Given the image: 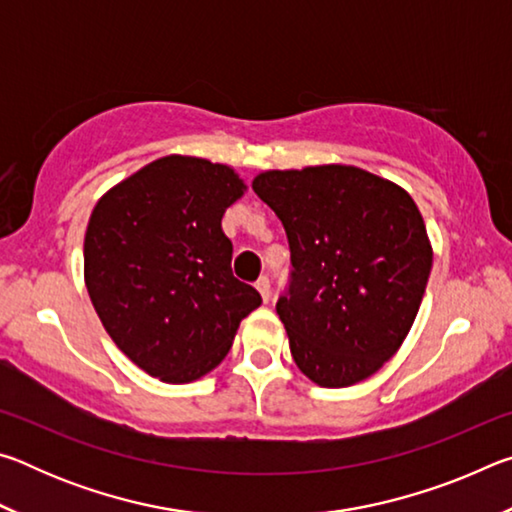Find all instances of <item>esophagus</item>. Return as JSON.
Returning a JSON list of instances; mask_svg holds the SVG:
<instances>
[{
    "mask_svg": "<svg viewBox=\"0 0 512 512\" xmlns=\"http://www.w3.org/2000/svg\"><path fill=\"white\" fill-rule=\"evenodd\" d=\"M255 289L259 291L262 300L268 302V298H271V282H268V277H259V280L255 282Z\"/></svg>",
    "mask_w": 512,
    "mask_h": 512,
    "instance_id": "1",
    "label": "esophagus"
}]
</instances>
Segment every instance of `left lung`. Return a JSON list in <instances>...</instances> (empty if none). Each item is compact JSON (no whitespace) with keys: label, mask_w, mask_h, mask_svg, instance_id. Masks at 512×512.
Returning a JSON list of instances; mask_svg holds the SVG:
<instances>
[{"label":"left lung","mask_w":512,"mask_h":512,"mask_svg":"<svg viewBox=\"0 0 512 512\" xmlns=\"http://www.w3.org/2000/svg\"><path fill=\"white\" fill-rule=\"evenodd\" d=\"M255 194L287 230L289 293L277 316L302 375L345 388L400 350L433 250L406 189L352 164L257 173Z\"/></svg>","instance_id":"obj_1"}]
</instances>
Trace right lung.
Instances as JSON below:
<instances>
[{
    "instance_id": "add662e5",
    "label": "right lung",
    "mask_w": 512,
    "mask_h": 512,
    "mask_svg": "<svg viewBox=\"0 0 512 512\" xmlns=\"http://www.w3.org/2000/svg\"><path fill=\"white\" fill-rule=\"evenodd\" d=\"M228 164L164 155L103 194L90 214L83 275L117 348L146 375L189 384L228 354L262 296L232 275L221 219L246 194Z\"/></svg>"
}]
</instances>
